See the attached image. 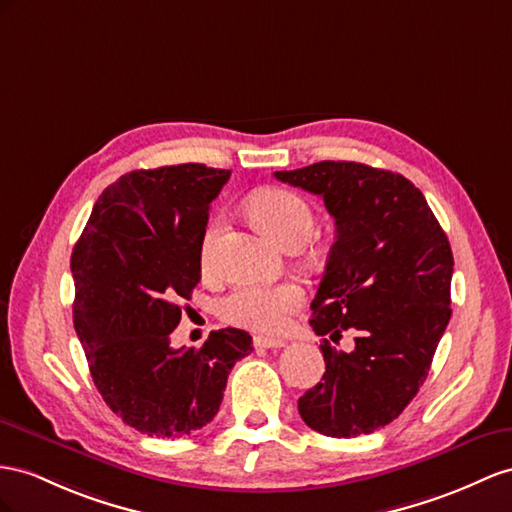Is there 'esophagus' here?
<instances>
[{"instance_id": "34e87169", "label": "esophagus", "mask_w": 512, "mask_h": 512, "mask_svg": "<svg viewBox=\"0 0 512 512\" xmlns=\"http://www.w3.org/2000/svg\"><path fill=\"white\" fill-rule=\"evenodd\" d=\"M255 346H257V348H283V346H285V339L259 335V337H255Z\"/></svg>"}]
</instances>
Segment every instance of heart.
Masks as SVG:
<instances>
[{"label":"heart","instance_id":"obj_1","mask_svg":"<svg viewBox=\"0 0 512 512\" xmlns=\"http://www.w3.org/2000/svg\"><path fill=\"white\" fill-rule=\"evenodd\" d=\"M248 214L283 246L305 244L316 227V214H313L309 201L298 192L285 188H266L253 194L248 201ZM220 233L222 218L216 216L207 222L201 235L199 257L205 270L214 266ZM303 300V287L294 281L244 283L222 298L220 316L231 324L244 326V329L277 333L303 305Z\"/></svg>","mask_w":512,"mask_h":512}]
</instances>
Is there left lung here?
<instances>
[{
  "instance_id": "left-lung-1",
  "label": "left lung",
  "mask_w": 512,
  "mask_h": 512,
  "mask_svg": "<svg viewBox=\"0 0 512 512\" xmlns=\"http://www.w3.org/2000/svg\"><path fill=\"white\" fill-rule=\"evenodd\" d=\"M274 177L322 196L335 218L309 324L333 342L357 335L352 352L320 344L326 372L298 400L300 417L326 437L370 435L415 398L450 322L448 235L424 194L391 170L326 160Z\"/></svg>"
}]
</instances>
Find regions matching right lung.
Listing matches in <instances>:
<instances>
[{
    "mask_svg": "<svg viewBox=\"0 0 512 512\" xmlns=\"http://www.w3.org/2000/svg\"><path fill=\"white\" fill-rule=\"evenodd\" d=\"M229 175L205 164L131 170L101 192L73 248V324L90 376L142 435L177 439L212 422L235 361L253 352L240 329L170 348L181 300L201 281L209 203Z\"/></svg>",
    "mask_w": 512,
    "mask_h": 512,
    "instance_id": "obj_1",
    "label": "right lung"
}]
</instances>
